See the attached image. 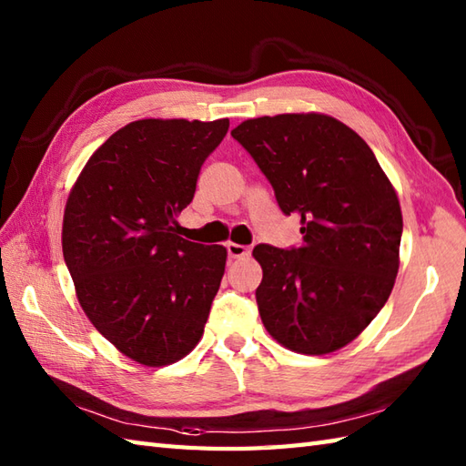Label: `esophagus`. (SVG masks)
<instances>
[{
  "instance_id": "1",
  "label": "esophagus",
  "mask_w": 466,
  "mask_h": 466,
  "mask_svg": "<svg viewBox=\"0 0 466 466\" xmlns=\"http://www.w3.org/2000/svg\"><path fill=\"white\" fill-rule=\"evenodd\" d=\"M226 250H228V256H230V258H248L250 252H252L250 246L234 244V242H228Z\"/></svg>"
}]
</instances>
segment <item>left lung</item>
Instances as JSON below:
<instances>
[{
    "mask_svg": "<svg viewBox=\"0 0 466 466\" xmlns=\"http://www.w3.org/2000/svg\"><path fill=\"white\" fill-rule=\"evenodd\" d=\"M232 137L274 187L280 210L300 218V248L258 244L260 319L302 354L352 342L392 292L402 214L397 192L362 137L324 114L246 120Z\"/></svg>",
    "mask_w": 466,
    "mask_h": 466,
    "instance_id": "obj_1",
    "label": "left lung"
}]
</instances>
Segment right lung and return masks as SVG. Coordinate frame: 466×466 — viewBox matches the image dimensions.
Instances as JSON below:
<instances>
[{"label":"right lung","instance_id":"1","mask_svg":"<svg viewBox=\"0 0 466 466\" xmlns=\"http://www.w3.org/2000/svg\"><path fill=\"white\" fill-rule=\"evenodd\" d=\"M228 126V117L127 124L69 192L62 248L77 300L97 332L140 364H172L202 339L226 248L184 240L177 216Z\"/></svg>","mask_w":466,"mask_h":466}]
</instances>
